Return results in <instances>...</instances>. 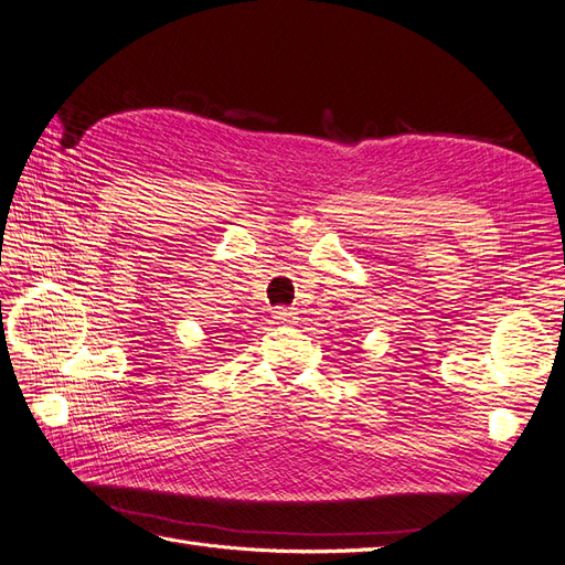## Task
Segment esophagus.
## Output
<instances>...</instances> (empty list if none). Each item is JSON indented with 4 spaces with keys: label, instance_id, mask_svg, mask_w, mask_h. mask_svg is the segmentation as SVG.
Returning a JSON list of instances; mask_svg holds the SVG:
<instances>
[{
    "label": "esophagus",
    "instance_id": "1",
    "mask_svg": "<svg viewBox=\"0 0 565 565\" xmlns=\"http://www.w3.org/2000/svg\"><path fill=\"white\" fill-rule=\"evenodd\" d=\"M273 313H276V318H278L280 322H289V320L295 318L292 309H285V306H280V309H276V311H273Z\"/></svg>",
    "mask_w": 565,
    "mask_h": 565
}]
</instances>
